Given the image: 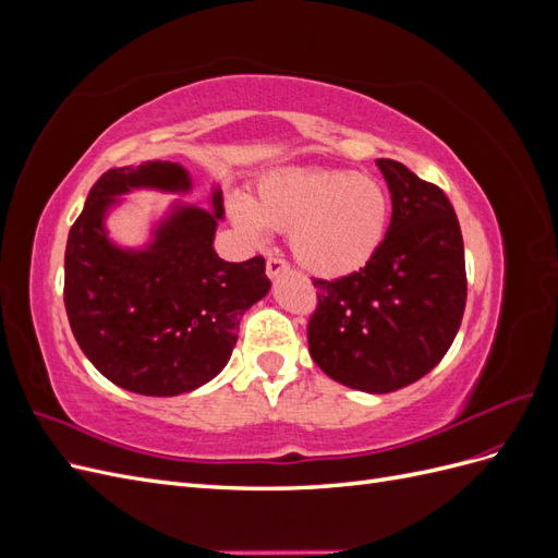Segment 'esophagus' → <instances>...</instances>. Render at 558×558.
Segmentation results:
<instances>
[{
    "label": "esophagus",
    "instance_id": "esophagus-1",
    "mask_svg": "<svg viewBox=\"0 0 558 558\" xmlns=\"http://www.w3.org/2000/svg\"><path fill=\"white\" fill-rule=\"evenodd\" d=\"M265 269H267V277H269V279H277L279 275L289 272V263H286L283 258H277V256H272V258H267V265H265Z\"/></svg>",
    "mask_w": 558,
    "mask_h": 558
}]
</instances>
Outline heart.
<instances>
[{"mask_svg":"<svg viewBox=\"0 0 558 558\" xmlns=\"http://www.w3.org/2000/svg\"><path fill=\"white\" fill-rule=\"evenodd\" d=\"M230 218L256 244L267 242V228L291 232V251L302 267L340 279L359 272L379 251L391 197L369 174L283 170L265 177L253 199L234 197Z\"/></svg>","mask_w":558,"mask_h":558,"instance_id":"heart-1","label":"heart"}]
</instances>
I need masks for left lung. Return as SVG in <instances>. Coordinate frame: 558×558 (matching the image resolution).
<instances>
[{"instance_id": "8db88e82", "label": "left lung", "mask_w": 558, "mask_h": 558, "mask_svg": "<svg viewBox=\"0 0 558 558\" xmlns=\"http://www.w3.org/2000/svg\"><path fill=\"white\" fill-rule=\"evenodd\" d=\"M391 193V226L363 269L314 279L310 353L324 373L365 393H391L445 359L465 310L461 226L437 185L396 160H377Z\"/></svg>"}]
</instances>
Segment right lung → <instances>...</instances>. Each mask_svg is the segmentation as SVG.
I'll return each mask as SVG.
<instances>
[{
    "label": "right lung",
    "mask_w": 558,
    "mask_h": 558,
    "mask_svg": "<svg viewBox=\"0 0 558 558\" xmlns=\"http://www.w3.org/2000/svg\"><path fill=\"white\" fill-rule=\"evenodd\" d=\"M134 191L189 195L193 179L170 160L99 177L66 240V316L81 351L116 386L156 398L191 393L228 365L244 312L269 293L265 260L218 258V185L211 209L172 199L144 244H118L107 218Z\"/></svg>",
    "instance_id": "obj_1"
}]
</instances>
